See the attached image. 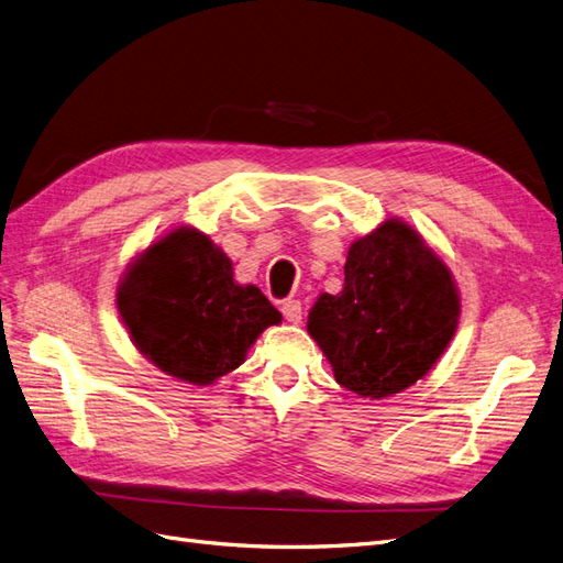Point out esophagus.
I'll return each mask as SVG.
<instances>
[{
	"label": "esophagus",
	"instance_id": "esophagus-1",
	"mask_svg": "<svg viewBox=\"0 0 563 563\" xmlns=\"http://www.w3.org/2000/svg\"><path fill=\"white\" fill-rule=\"evenodd\" d=\"M282 314H284V319H286L288 323H300V321H302V308H300V302L294 300V298L284 300V302H282Z\"/></svg>",
	"mask_w": 563,
	"mask_h": 563
}]
</instances>
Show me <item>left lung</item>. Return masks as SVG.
<instances>
[{
    "instance_id": "left-lung-1",
    "label": "left lung",
    "mask_w": 563,
    "mask_h": 563,
    "mask_svg": "<svg viewBox=\"0 0 563 563\" xmlns=\"http://www.w3.org/2000/svg\"><path fill=\"white\" fill-rule=\"evenodd\" d=\"M460 296L451 269L399 218H387L347 251L345 284L321 294L308 331L338 385L364 399L395 397L449 347Z\"/></svg>"
}]
</instances>
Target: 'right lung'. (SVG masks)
I'll use <instances>...</instances> for the list:
<instances>
[{"instance_id": "1", "label": "right lung", "mask_w": 563, "mask_h": 563, "mask_svg": "<svg viewBox=\"0 0 563 563\" xmlns=\"http://www.w3.org/2000/svg\"><path fill=\"white\" fill-rule=\"evenodd\" d=\"M117 310L166 376L211 385L244 364L277 312L258 286L236 284L232 261L207 234L176 228L147 246L117 286Z\"/></svg>"}]
</instances>
